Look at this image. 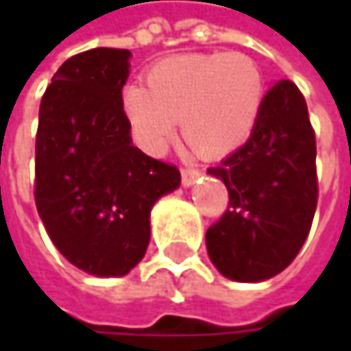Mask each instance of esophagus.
I'll list each match as a JSON object with an SVG mask.
<instances>
[{
  "instance_id": "obj_1",
  "label": "esophagus",
  "mask_w": 351,
  "mask_h": 351,
  "mask_svg": "<svg viewBox=\"0 0 351 351\" xmlns=\"http://www.w3.org/2000/svg\"><path fill=\"white\" fill-rule=\"evenodd\" d=\"M180 176H182V184L184 186H191L199 176H201V171L199 169H191V167H184L182 171H180Z\"/></svg>"
}]
</instances>
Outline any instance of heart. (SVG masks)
<instances>
[{
    "mask_svg": "<svg viewBox=\"0 0 351 351\" xmlns=\"http://www.w3.org/2000/svg\"><path fill=\"white\" fill-rule=\"evenodd\" d=\"M264 104V77L240 52L176 54L146 73V87H125V119L148 152H160L175 134L203 156H223L252 136Z\"/></svg>",
    "mask_w": 351,
    "mask_h": 351,
    "instance_id": "1",
    "label": "heart"
}]
</instances>
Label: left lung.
I'll return each mask as SVG.
<instances>
[{
    "instance_id": "8db88e82",
    "label": "left lung",
    "mask_w": 351,
    "mask_h": 351,
    "mask_svg": "<svg viewBox=\"0 0 351 351\" xmlns=\"http://www.w3.org/2000/svg\"><path fill=\"white\" fill-rule=\"evenodd\" d=\"M315 156L305 97L282 79L264 95L247 142L207 171L230 193L226 213L205 234L209 258L223 276L260 282L297 258L315 215Z\"/></svg>"
}]
</instances>
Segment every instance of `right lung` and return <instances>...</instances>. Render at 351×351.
Wrapping results in <instances>:
<instances>
[{"label": "right lung", "instance_id": "add662e5", "mask_svg": "<svg viewBox=\"0 0 351 351\" xmlns=\"http://www.w3.org/2000/svg\"><path fill=\"white\" fill-rule=\"evenodd\" d=\"M130 50L64 60L40 101L34 199L58 252L95 276H123L146 254L150 209L180 184L175 165L132 144L121 107Z\"/></svg>", "mask_w": 351, "mask_h": 351}]
</instances>
